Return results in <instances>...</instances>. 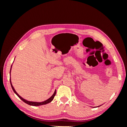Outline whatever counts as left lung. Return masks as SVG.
<instances>
[{
  "label": "left lung",
  "instance_id": "obj_1",
  "mask_svg": "<svg viewBox=\"0 0 127 127\" xmlns=\"http://www.w3.org/2000/svg\"><path fill=\"white\" fill-rule=\"evenodd\" d=\"M101 106V105H99V106H98L97 107H99V106Z\"/></svg>",
  "mask_w": 127,
  "mask_h": 127
}]
</instances>
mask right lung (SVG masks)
<instances>
[{
  "instance_id": "right-lung-1",
  "label": "right lung",
  "mask_w": 127,
  "mask_h": 127,
  "mask_svg": "<svg viewBox=\"0 0 127 127\" xmlns=\"http://www.w3.org/2000/svg\"><path fill=\"white\" fill-rule=\"evenodd\" d=\"M11 67H12V64H11V68H10V71H11ZM10 85H11V88H12V89L14 91V93L16 94L17 96L18 97L20 98L21 99H22V100L24 102H25V103L28 104L30 105H32V106H40V105H45V104H47L51 102L53 98H54V97L55 96V95L56 94V90H55L54 93H53V94L48 99H47V100H45L43 102H32V101H28V100H26V99H25L24 98H22L21 96L18 94V93H17V92H16V91H15V90L14 89V87L12 85V84H11V79H10Z\"/></svg>"
}]
</instances>
